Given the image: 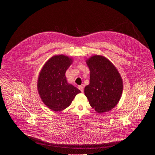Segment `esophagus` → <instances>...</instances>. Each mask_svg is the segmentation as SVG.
<instances>
[{
    "label": "esophagus",
    "instance_id": "1",
    "mask_svg": "<svg viewBox=\"0 0 155 155\" xmlns=\"http://www.w3.org/2000/svg\"><path fill=\"white\" fill-rule=\"evenodd\" d=\"M78 89L81 91V93H83L84 92V88H83V86H78Z\"/></svg>",
    "mask_w": 155,
    "mask_h": 155
}]
</instances>
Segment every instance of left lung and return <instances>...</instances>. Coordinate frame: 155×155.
Wrapping results in <instances>:
<instances>
[{"mask_svg": "<svg viewBox=\"0 0 155 155\" xmlns=\"http://www.w3.org/2000/svg\"><path fill=\"white\" fill-rule=\"evenodd\" d=\"M86 62L90 71V80L84 87V94L97 113L108 112L121 99L122 78L115 66L103 56L94 55Z\"/></svg>", "mask_w": 155, "mask_h": 155, "instance_id": "8db88e82", "label": "left lung"}]
</instances>
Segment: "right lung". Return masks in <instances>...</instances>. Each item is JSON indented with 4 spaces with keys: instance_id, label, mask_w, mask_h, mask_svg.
Masks as SVG:
<instances>
[{
    "instance_id": "right-lung-1",
    "label": "right lung",
    "mask_w": 155,
    "mask_h": 155,
    "mask_svg": "<svg viewBox=\"0 0 155 155\" xmlns=\"http://www.w3.org/2000/svg\"><path fill=\"white\" fill-rule=\"evenodd\" d=\"M72 58L64 54L55 55L44 64L39 74L37 90L47 107L60 112L68 107L81 91L68 83L65 72L72 63Z\"/></svg>"
}]
</instances>
